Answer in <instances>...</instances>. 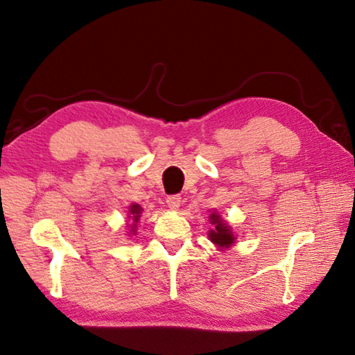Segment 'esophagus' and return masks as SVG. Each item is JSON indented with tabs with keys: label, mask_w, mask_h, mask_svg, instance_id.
I'll return each mask as SVG.
<instances>
[{
	"label": "esophagus",
	"mask_w": 355,
	"mask_h": 355,
	"mask_svg": "<svg viewBox=\"0 0 355 355\" xmlns=\"http://www.w3.org/2000/svg\"><path fill=\"white\" fill-rule=\"evenodd\" d=\"M166 202H168V206L172 210H177L180 205H182V197H180V195H169V197L166 198Z\"/></svg>",
	"instance_id": "obj_1"
}]
</instances>
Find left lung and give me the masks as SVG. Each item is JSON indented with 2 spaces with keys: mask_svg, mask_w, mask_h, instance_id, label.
Returning a JSON list of instances; mask_svg holds the SVG:
<instances>
[{
  "mask_svg": "<svg viewBox=\"0 0 355 355\" xmlns=\"http://www.w3.org/2000/svg\"><path fill=\"white\" fill-rule=\"evenodd\" d=\"M210 220H212V224H215V229L209 232V238L212 241L214 244H216L218 247H229L233 244V233L230 230V227L225 223L221 221L220 215L212 214L210 215Z\"/></svg>",
  "mask_w": 355,
  "mask_h": 355,
  "instance_id": "1",
  "label": "left lung"
}]
</instances>
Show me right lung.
<instances>
[{
	"instance_id": "right-lung-1",
	"label": "right lung",
	"mask_w": 355,
	"mask_h": 355,
	"mask_svg": "<svg viewBox=\"0 0 355 355\" xmlns=\"http://www.w3.org/2000/svg\"><path fill=\"white\" fill-rule=\"evenodd\" d=\"M130 212H131V218H132V227H135V223H139V218H140V214H141V207L139 206V205H132L131 206V209H130ZM131 232H134V230H131Z\"/></svg>"
}]
</instances>
